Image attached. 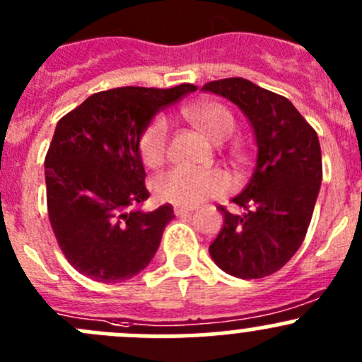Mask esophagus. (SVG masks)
Segmentation results:
<instances>
[{
	"mask_svg": "<svg viewBox=\"0 0 362 362\" xmlns=\"http://www.w3.org/2000/svg\"><path fill=\"white\" fill-rule=\"evenodd\" d=\"M175 215H177V217H187V215H191L192 214V210L191 208H185V206H177V204H175Z\"/></svg>",
	"mask_w": 362,
	"mask_h": 362,
	"instance_id": "34e87169",
	"label": "esophagus"
}]
</instances>
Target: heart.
I'll return each mask as SVG.
<instances>
[{"instance_id": "heart-1", "label": "heart", "mask_w": 362, "mask_h": 362, "mask_svg": "<svg viewBox=\"0 0 362 362\" xmlns=\"http://www.w3.org/2000/svg\"><path fill=\"white\" fill-rule=\"evenodd\" d=\"M185 119L214 141H224L236 131V119L226 105L217 101H196L182 108ZM170 131L163 117L152 120L140 138V158L145 166L158 168L166 160ZM229 178L221 170L173 168L154 180L156 198L177 206L194 208L206 199L221 198L229 191Z\"/></svg>"}]
</instances>
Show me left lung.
<instances>
[{"instance_id":"1","label":"left lung","mask_w":362,"mask_h":362,"mask_svg":"<svg viewBox=\"0 0 362 362\" xmlns=\"http://www.w3.org/2000/svg\"><path fill=\"white\" fill-rule=\"evenodd\" d=\"M203 90L221 94L249 117L257 138V168L233 203L245 214L224 215L210 245L215 264L238 279H262L287 264L301 247L322 180V154L315 129L287 98L250 80H214Z\"/></svg>"}]
</instances>
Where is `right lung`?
<instances>
[{
	"instance_id": "obj_1",
	"label": "right lung",
	"mask_w": 362,
	"mask_h": 362,
	"mask_svg": "<svg viewBox=\"0 0 362 362\" xmlns=\"http://www.w3.org/2000/svg\"><path fill=\"white\" fill-rule=\"evenodd\" d=\"M194 90L192 83L101 90L57 122L45 156L47 210L57 245L78 273L124 282L154 257L175 215L170 203L138 208L151 196L138 145L156 113Z\"/></svg>"
}]
</instances>
